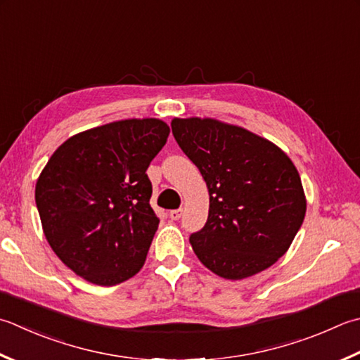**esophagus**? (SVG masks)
Listing matches in <instances>:
<instances>
[{
    "mask_svg": "<svg viewBox=\"0 0 360 360\" xmlns=\"http://www.w3.org/2000/svg\"><path fill=\"white\" fill-rule=\"evenodd\" d=\"M170 218L172 220H179V218L182 217V209H174V210H170Z\"/></svg>",
    "mask_w": 360,
    "mask_h": 360,
    "instance_id": "esophagus-1",
    "label": "esophagus"
}]
</instances>
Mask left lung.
I'll list each match as a JSON object with an SVG mask.
<instances>
[{
    "label": "left lung",
    "mask_w": 360,
    "mask_h": 360,
    "mask_svg": "<svg viewBox=\"0 0 360 360\" xmlns=\"http://www.w3.org/2000/svg\"><path fill=\"white\" fill-rule=\"evenodd\" d=\"M172 131L209 188L207 221L190 236L201 264L234 281L269 269L306 215L293 162L270 140L214 118H174Z\"/></svg>",
    "instance_id": "left-lung-1"
}]
</instances>
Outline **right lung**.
I'll return each mask as SVG.
<instances>
[{"label": "right lung", "mask_w": 360, "mask_h": 360, "mask_svg": "<svg viewBox=\"0 0 360 360\" xmlns=\"http://www.w3.org/2000/svg\"><path fill=\"white\" fill-rule=\"evenodd\" d=\"M170 128L131 118L76 134L49 158L35 184L45 237L77 276L96 285L132 278L159 226L146 170Z\"/></svg>", "instance_id": "add662e5"}]
</instances>
